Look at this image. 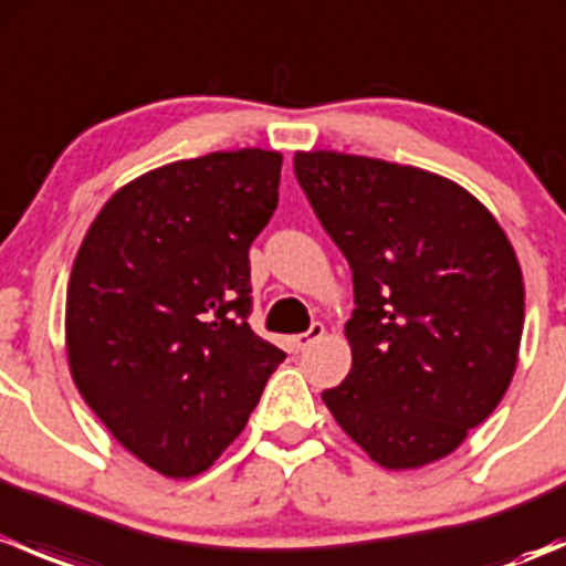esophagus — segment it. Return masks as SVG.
<instances>
[{"label": "esophagus", "mask_w": 566, "mask_h": 566, "mask_svg": "<svg viewBox=\"0 0 566 566\" xmlns=\"http://www.w3.org/2000/svg\"><path fill=\"white\" fill-rule=\"evenodd\" d=\"M323 334H325V325L323 323H312V328L306 331V334L293 336V339H290V345H293L295 353H301V350H306V347L315 345L317 339H323Z\"/></svg>", "instance_id": "obj_1"}]
</instances>
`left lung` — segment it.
<instances>
[{"instance_id": "8db88e82", "label": "left lung", "mask_w": 566, "mask_h": 566, "mask_svg": "<svg viewBox=\"0 0 566 566\" xmlns=\"http://www.w3.org/2000/svg\"><path fill=\"white\" fill-rule=\"evenodd\" d=\"M293 164L353 271V367L323 402L389 471L447 458L515 375L526 290L510 238L473 193L427 169L336 150Z\"/></svg>"}]
</instances>
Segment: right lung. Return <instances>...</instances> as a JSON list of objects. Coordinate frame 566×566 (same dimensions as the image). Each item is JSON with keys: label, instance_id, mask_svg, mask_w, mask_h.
<instances>
[{"label": "right lung", "instance_id": "1", "mask_svg": "<svg viewBox=\"0 0 566 566\" xmlns=\"http://www.w3.org/2000/svg\"><path fill=\"white\" fill-rule=\"evenodd\" d=\"M279 175L282 153L262 147L153 169L108 197L73 260V384L169 479L221 458L284 361L249 325V249L276 210Z\"/></svg>", "mask_w": 566, "mask_h": 566}]
</instances>
